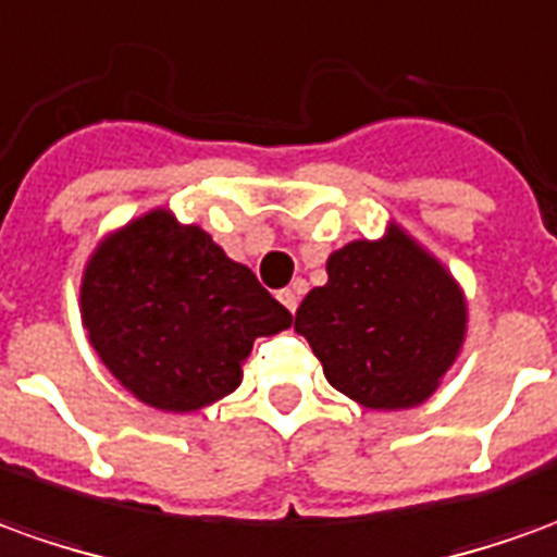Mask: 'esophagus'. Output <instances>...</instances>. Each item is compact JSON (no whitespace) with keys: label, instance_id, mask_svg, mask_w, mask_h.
I'll use <instances>...</instances> for the list:
<instances>
[{"label":"esophagus","instance_id":"obj_1","mask_svg":"<svg viewBox=\"0 0 557 557\" xmlns=\"http://www.w3.org/2000/svg\"><path fill=\"white\" fill-rule=\"evenodd\" d=\"M300 294H302V282H294L290 287H285L282 294H278V300L285 302V309L294 315L297 312V306H300Z\"/></svg>","mask_w":557,"mask_h":557}]
</instances>
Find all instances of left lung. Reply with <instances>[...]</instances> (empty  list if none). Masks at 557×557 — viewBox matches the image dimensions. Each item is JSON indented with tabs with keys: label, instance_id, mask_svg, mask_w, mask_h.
<instances>
[{
	"label": "left lung",
	"instance_id": "1",
	"mask_svg": "<svg viewBox=\"0 0 557 557\" xmlns=\"http://www.w3.org/2000/svg\"><path fill=\"white\" fill-rule=\"evenodd\" d=\"M294 330L309 339L333 388L367 409L428 403L467 339L458 278L391 221L382 239H351L327 257Z\"/></svg>",
	"mask_w": 557,
	"mask_h": 557
}]
</instances>
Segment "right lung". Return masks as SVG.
Masks as SVG:
<instances>
[{
	"mask_svg": "<svg viewBox=\"0 0 557 557\" xmlns=\"http://www.w3.org/2000/svg\"><path fill=\"white\" fill-rule=\"evenodd\" d=\"M81 324L136 400L184 416L239 388L257 336L290 327V312L199 224L151 209L87 257Z\"/></svg>",
	"mask_w": 557,
	"mask_h": 557,
	"instance_id": "obj_1",
	"label": "right lung"
}]
</instances>
